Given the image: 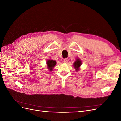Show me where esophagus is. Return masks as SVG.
Wrapping results in <instances>:
<instances>
[{
	"instance_id": "34e87169",
	"label": "esophagus",
	"mask_w": 121,
	"mask_h": 121,
	"mask_svg": "<svg viewBox=\"0 0 121 121\" xmlns=\"http://www.w3.org/2000/svg\"><path fill=\"white\" fill-rule=\"evenodd\" d=\"M68 61H69V59H68V58H65V59L64 60V61L65 63H67L68 62Z\"/></svg>"
}]
</instances>
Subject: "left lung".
Masks as SVG:
<instances>
[{
    "label": "left lung",
    "mask_w": 121,
    "mask_h": 121,
    "mask_svg": "<svg viewBox=\"0 0 121 121\" xmlns=\"http://www.w3.org/2000/svg\"><path fill=\"white\" fill-rule=\"evenodd\" d=\"M82 65V61L79 58H76V61L73 64V65L76 71H78L80 69V67Z\"/></svg>",
    "instance_id": "left-lung-1"
}]
</instances>
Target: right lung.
Wrapping results in <instances>:
<instances>
[{"label":"right lung","mask_w":121,"mask_h":121,"mask_svg":"<svg viewBox=\"0 0 121 121\" xmlns=\"http://www.w3.org/2000/svg\"><path fill=\"white\" fill-rule=\"evenodd\" d=\"M56 65V60L49 59V60H47L46 61L47 68L50 71H52L53 70V69L54 68L55 65Z\"/></svg>","instance_id":"obj_1"}]
</instances>
